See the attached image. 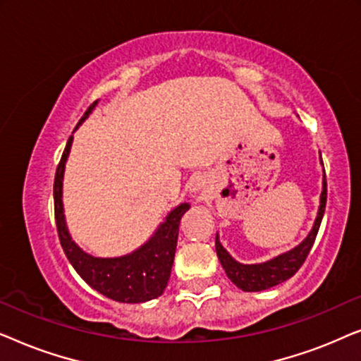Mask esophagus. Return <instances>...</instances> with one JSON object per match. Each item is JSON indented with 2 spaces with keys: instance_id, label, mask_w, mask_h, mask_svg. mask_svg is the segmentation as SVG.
Masks as SVG:
<instances>
[{
  "instance_id": "obj_1",
  "label": "esophagus",
  "mask_w": 361,
  "mask_h": 361,
  "mask_svg": "<svg viewBox=\"0 0 361 361\" xmlns=\"http://www.w3.org/2000/svg\"><path fill=\"white\" fill-rule=\"evenodd\" d=\"M207 187L209 185H207V180L204 177H199V179L194 182V192L199 195V199H204V195L207 194Z\"/></svg>"
}]
</instances>
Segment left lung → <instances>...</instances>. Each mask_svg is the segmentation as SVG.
I'll return each instance as SVG.
<instances>
[{"mask_svg":"<svg viewBox=\"0 0 361 361\" xmlns=\"http://www.w3.org/2000/svg\"><path fill=\"white\" fill-rule=\"evenodd\" d=\"M324 164V162H322ZM325 204H327V179L324 176V190L320 195V209L315 219L314 228L310 231L307 238H305L299 246H295L294 250L288 251V253L278 256V258L266 261L261 264H241L238 261H235L228 255L221 243L219 241V235L215 238V250L216 256H219L221 266H224L225 273L231 279V283L238 286L240 289L246 290V293H256V290H264L284 283L286 279L293 278L298 273L300 266L304 264V261L307 259L312 248L315 236L320 228V221H322Z\"/></svg>","mask_w":361,"mask_h":361,"instance_id":"1","label":"left lung"}]
</instances>
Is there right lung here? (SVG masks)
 I'll use <instances>...</instances> for the list:
<instances>
[{"mask_svg":"<svg viewBox=\"0 0 361 361\" xmlns=\"http://www.w3.org/2000/svg\"><path fill=\"white\" fill-rule=\"evenodd\" d=\"M97 102H93L88 106L78 125L85 120ZM72 140L73 136L68 137L54 179V214H56L57 233L63 253L82 279L106 298L128 304L146 302L159 298L171 278L180 219L189 210V204H182L172 210L156 235L135 253L121 258H93L73 243L63 220L62 177Z\"/></svg>","mask_w":361,"mask_h":361,"instance_id":"add662e5","label":"right lung"}]
</instances>
